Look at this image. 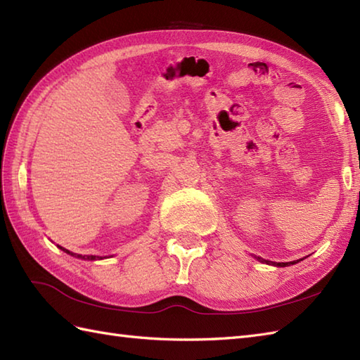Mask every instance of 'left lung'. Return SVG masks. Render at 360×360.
Wrapping results in <instances>:
<instances>
[{
  "instance_id": "1",
  "label": "left lung",
  "mask_w": 360,
  "mask_h": 360,
  "mask_svg": "<svg viewBox=\"0 0 360 360\" xmlns=\"http://www.w3.org/2000/svg\"><path fill=\"white\" fill-rule=\"evenodd\" d=\"M258 259H259V262H264L267 264H271V262H267V259H263V258H259V257H258ZM289 264H294V262H290V263H278L277 266H289Z\"/></svg>"
}]
</instances>
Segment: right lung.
I'll list each match as a JSON object with an SVG mask.
<instances>
[{"label":"right lung","instance_id":"obj_1","mask_svg":"<svg viewBox=\"0 0 360 360\" xmlns=\"http://www.w3.org/2000/svg\"><path fill=\"white\" fill-rule=\"evenodd\" d=\"M58 248H60V246H58ZM60 249H62V250H65V252H66V254H71V255H75V254H72V252H70V250H66V249H63V248H60ZM77 257H79V258H85V259H96V257H94V255H91V257H89V255H86V257H82V255H77ZM97 258H98V257H97Z\"/></svg>","mask_w":360,"mask_h":360}]
</instances>
